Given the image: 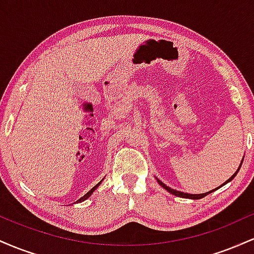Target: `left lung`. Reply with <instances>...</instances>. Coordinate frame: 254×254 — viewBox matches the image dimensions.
<instances>
[{"instance_id":"obj_1","label":"left lung","mask_w":254,"mask_h":254,"mask_svg":"<svg viewBox=\"0 0 254 254\" xmlns=\"http://www.w3.org/2000/svg\"><path fill=\"white\" fill-rule=\"evenodd\" d=\"M243 161H244V160H243ZM241 165H243V162H241ZM241 165H240V166H239V170H240ZM239 170H238L237 172H235V173H234V174H233V176H232V177H230V178H229V179H228V180H227V182H226V183H224V184L229 183V182H230V180H233V179H234V177H235V176H237V173H238V172H239ZM157 182H159V184H160V185H161V186H162V188H164V189H166V190H167L168 192H171V193H172V194H176V196H178V197H182V198H190V199H200V198L205 197V196H206V194L211 193V192H214L215 190H217V189H218V188H221V186H223V185H224V184H222V185H221V186H218V188H217V189H214V190H211V191L206 192V193H200V194H192V193H185V192H180V191L173 190V189L168 188V186H167V185H165V184H164V183H162V182H160V180H159V179H157Z\"/></svg>"}]
</instances>
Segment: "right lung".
Returning a JSON list of instances; mask_svg holds the SVG:
<instances>
[{
  "label": "right lung",
  "mask_w": 254,
  "mask_h": 254,
  "mask_svg": "<svg viewBox=\"0 0 254 254\" xmlns=\"http://www.w3.org/2000/svg\"><path fill=\"white\" fill-rule=\"evenodd\" d=\"M100 183H101V182H100ZM100 183H99V184H97V185H95V186H94V188H93V189H92V190H89L88 192H87V193H86V194H84V196H83V197H81V198H80V199H78V200H77V202H82V200H84V199H87V198H88V197L90 196V194H92V193H93V191H95V189H97V188H98V186H99V185H100Z\"/></svg>",
  "instance_id": "add662e5"
}]
</instances>
